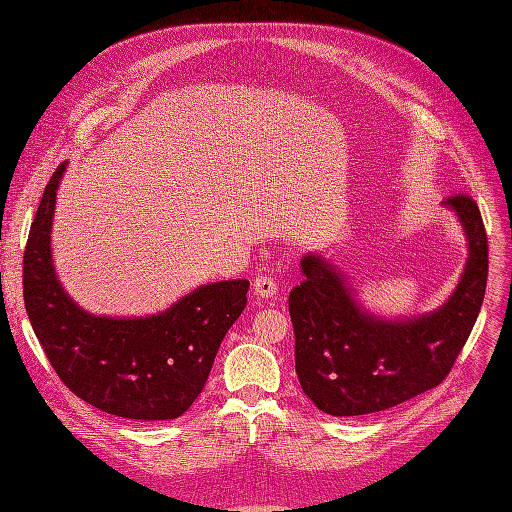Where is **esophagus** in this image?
<instances>
[{"instance_id":"esophagus-1","label":"esophagus","mask_w":512,"mask_h":512,"mask_svg":"<svg viewBox=\"0 0 512 512\" xmlns=\"http://www.w3.org/2000/svg\"><path fill=\"white\" fill-rule=\"evenodd\" d=\"M253 290H255L257 297H261V299H272L274 294H276V290H278V286H276L274 278H270V276H259V278H255V282H253Z\"/></svg>"}]
</instances>
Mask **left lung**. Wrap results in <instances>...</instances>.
I'll return each mask as SVG.
<instances>
[{
    "mask_svg": "<svg viewBox=\"0 0 512 512\" xmlns=\"http://www.w3.org/2000/svg\"><path fill=\"white\" fill-rule=\"evenodd\" d=\"M459 218L469 257L448 301L423 315L386 319L355 299L346 274L326 257L301 259L305 280L290 290L294 363L303 392L334 417L392 409L450 373L475 326L488 282V236L467 195L442 201Z\"/></svg>",
    "mask_w": 512,
    "mask_h": 512,
    "instance_id": "obj_1",
    "label": "left lung"
}]
</instances>
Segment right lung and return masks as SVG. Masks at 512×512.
<instances>
[{"label":"right lung","mask_w":512,"mask_h":512,"mask_svg":"<svg viewBox=\"0 0 512 512\" xmlns=\"http://www.w3.org/2000/svg\"><path fill=\"white\" fill-rule=\"evenodd\" d=\"M66 166L49 178L26 240L22 288L31 326L60 380L95 409L137 421L176 419L201 394L226 332L247 307L249 280L203 284L145 317L78 307L51 259L53 209Z\"/></svg>","instance_id":"add662e5"}]
</instances>
